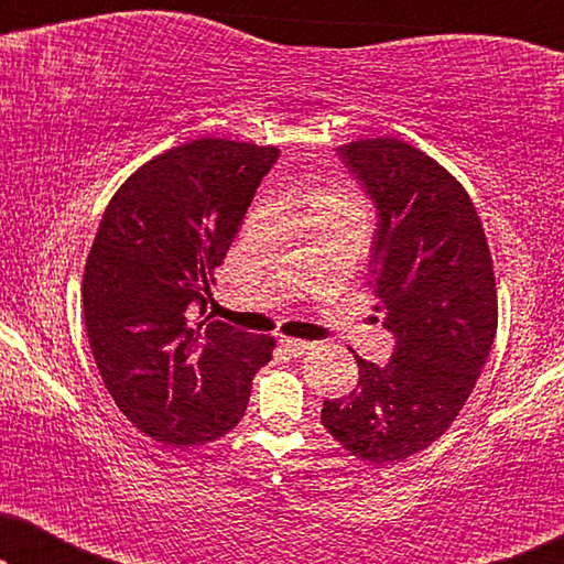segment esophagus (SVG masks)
<instances>
[{"label":"esophagus","instance_id":"34e87169","mask_svg":"<svg viewBox=\"0 0 564 564\" xmlns=\"http://www.w3.org/2000/svg\"><path fill=\"white\" fill-rule=\"evenodd\" d=\"M280 344L292 354V357H303V354L315 349L313 341H303V338H290V336H282Z\"/></svg>","mask_w":564,"mask_h":564}]
</instances>
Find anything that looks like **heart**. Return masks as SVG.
Wrapping results in <instances>:
<instances>
[{
  "label": "heart",
  "mask_w": 564,
  "mask_h": 564,
  "mask_svg": "<svg viewBox=\"0 0 564 564\" xmlns=\"http://www.w3.org/2000/svg\"><path fill=\"white\" fill-rule=\"evenodd\" d=\"M328 203H357V199H351V197H328Z\"/></svg>",
  "instance_id": "obj_1"
}]
</instances>
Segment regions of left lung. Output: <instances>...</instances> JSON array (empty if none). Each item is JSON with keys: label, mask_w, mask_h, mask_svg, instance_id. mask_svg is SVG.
I'll list each match as a JSON object with an SVG mask.
<instances>
[{"label": "left lung", "mask_w": 564, "mask_h": 564, "mask_svg": "<svg viewBox=\"0 0 564 564\" xmlns=\"http://www.w3.org/2000/svg\"><path fill=\"white\" fill-rule=\"evenodd\" d=\"M336 151L377 207L369 288L395 349L384 367L357 357V388L323 400L321 423L382 465L426 449L467 403L496 338V276L480 215L442 164L398 138Z\"/></svg>", "instance_id": "8db88e82"}]
</instances>
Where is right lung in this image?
I'll use <instances>...</instances> for the list:
<instances>
[{
    "instance_id": "obj_1",
    "label": "right lung",
    "mask_w": 564,
    "mask_h": 564,
    "mask_svg": "<svg viewBox=\"0 0 564 564\" xmlns=\"http://www.w3.org/2000/svg\"><path fill=\"white\" fill-rule=\"evenodd\" d=\"M276 159L226 138L176 145L130 174L99 223L82 288L89 346L115 405L161 444L228 434L272 359V336L195 313Z\"/></svg>"
}]
</instances>
